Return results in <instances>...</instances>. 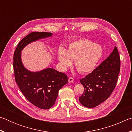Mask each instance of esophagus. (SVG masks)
Instances as JSON below:
<instances>
[{
    "label": "esophagus",
    "mask_w": 132,
    "mask_h": 132,
    "mask_svg": "<svg viewBox=\"0 0 132 132\" xmlns=\"http://www.w3.org/2000/svg\"><path fill=\"white\" fill-rule=\"evenodd\" d=\"M74 81V79H73V77H69V79H68V81L69 82H71Z\"/></svg>",
    "instance_id": "obj_1"
}]
</instances>
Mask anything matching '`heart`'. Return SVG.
Instances as JSON below:
<instances>
[{
  "instance_id": "obj_1",
  "label": "heart",
  "mask_w": 132,
  "mask_h": 132,
  "mask_svg": "<svg viewBox=\"0 0 132 132\" xmlns=\"http://www.w3.org/2000/svg\"><path fill=\"white\" fill-rule=\"evenodd\" d=\"M102 56V48L92 41L81 39L71 42L67 51L63 47L58 50L57 57L62 69H66L75 60L77 71L82 74L90 73L94 70Z\"/></svg>"
}]
</instances>
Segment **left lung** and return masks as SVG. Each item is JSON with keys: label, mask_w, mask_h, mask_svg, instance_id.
<instances>
[{"label": "left lung", "mask_w": 132, "mask_h": 132, "mask_svg": "<svg viewBox=\"0 0 132 132\" xmlns=\"http://www.w3.org/2000/svg\"><path fill=\"white\" fill-rule=\"evenodd\" d=\"M120 61L117 48L109 56L80 81L84 86V93L79 101L87 108H94L109 97L118 79Z\"/></svg>", "instance_id": "obj_1"}]
</instances>
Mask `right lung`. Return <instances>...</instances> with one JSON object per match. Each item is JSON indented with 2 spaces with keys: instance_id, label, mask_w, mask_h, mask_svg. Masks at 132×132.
I'll return each mask as SVG.
<instances>
[{
  "instance_id": "obj_1",
  "label": "right lung",
  "mask_w": 132,
  "mask_h": 132,
  "mask_svg": "<svg viewBox=\"0 0 132 132\" xmlns=\"http://www.w3.org/2000/svg\"><path fill=\"white\" fill-rule=\"evenodd\" d=\"M52 35L51 32H31L17 45L13 56L15 80L20 90L29 102L43 109L55 104L59 90L68 83V76L52 68L35 72L27 70L22 63L21 51L31 42Z\"/></svg>"
}]
</instances>
